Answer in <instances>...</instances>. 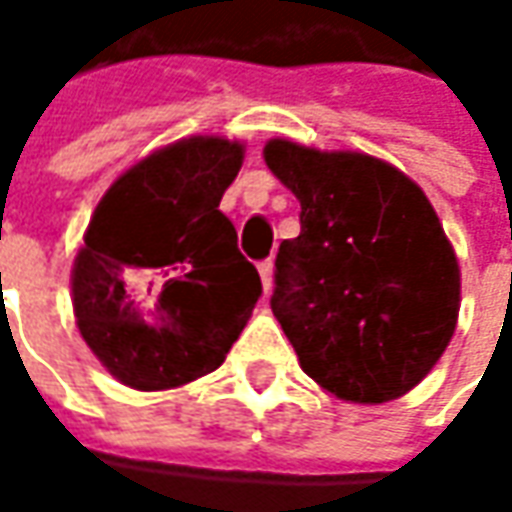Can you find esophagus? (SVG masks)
<instances>
[{
  "instance_id": "esophagus-1",
  "label": "esophagus",
  "mask_w": 512,
  "mask_h": 512,
  "mask_svg": "<svg viewBox=\"0 0 512 512\" xmlns=\"http://www.w3.org/2000/svg\"><path fill=\"white\" fill-rule=\"evenodd\" d=\"M259 276H262V287H265V293H270V287H273V262H270V259L259 262Z\"/></svg>"
}]
</instances>
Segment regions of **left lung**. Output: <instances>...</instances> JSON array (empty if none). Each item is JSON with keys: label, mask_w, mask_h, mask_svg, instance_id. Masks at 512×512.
Segmentation results:
<instances>
[{"label": "left lung", "mask_w": 512, "mask_h": 512, "mask_svg": "<svg viewBox=\"0 0 512 512\" xmlns=\"http://www.w3.org/2000/svg\"><path fill=\"white\" fill-rule=\"evenodd\" d=\"M302 233L276 256L273 316L299 364L344 402L382 404L442 359L459 319V259L424 190L359 150L270 139Z\"/></svg>", "instance_id": "left-lung-1"}]
</instances>
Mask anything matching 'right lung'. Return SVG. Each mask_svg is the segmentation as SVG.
<instances>
[{"instance_id": "1", "label": "right lung", "mask_w": 512, "mask_h": 512, "mask_svg": "<svg viewBox=\"0 0 512 512\" xmlns=\"http://www.w3.org/2000/svg\"><path fill=\"white\" fill-rule=\"evenodd\" d=\"M245 145L190 136L128 168L96 205L70 290L96 359L133 390H168L225 362L262 279L219 210Z\"/></svg>"}]
</instances>
